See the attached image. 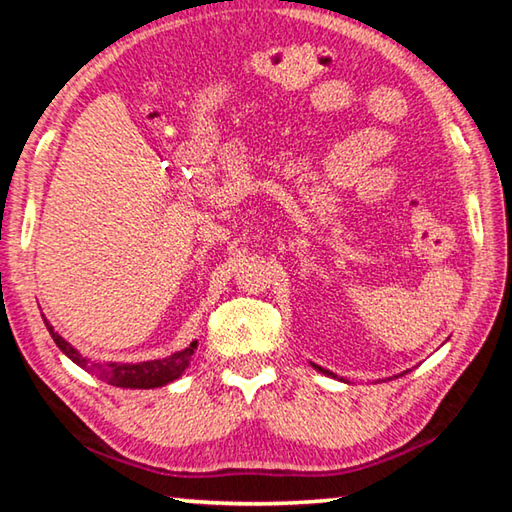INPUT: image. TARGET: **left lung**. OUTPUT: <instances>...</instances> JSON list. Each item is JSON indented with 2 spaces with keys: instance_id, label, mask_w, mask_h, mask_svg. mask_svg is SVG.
Here are the masks:
<instances>
[{
  "instance_id": "left-lung-1",
  "label": "left lung",
  "mask_w": 512,
  "mask_h": 512,
  "mask_svg": "<svg viewBox=\"0 0 512 512\" xmlns=\"http://www.w3.org/2000/svg\"><path fill=\"white\" fill-rule=\"evenodd\" d=\"M314 368H316V370H320V372H325V375H329V377H334V372H329V370H325V368H320V366H316V363H314Z\"/></svg>"
}]
</instances>
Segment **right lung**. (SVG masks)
Here are the masks:
<instances>
[{
	"mask_svg": "<svg viewBox=\"0 0 512 512\" xmlns=\"http://www.w3.org/2000/svg\"><path fill=\"white\" fill-rule=\"evenodd\" d=\"M45 325L49 329L51 339L56 341L58 348L63 350L67 357L76 363V366L85 368L88 372H92L97 379L108 381V384L119 386V388H158V386L169 384V381L183 375L185 368L189 366V359H192V354L198 345V341H194L189 348L173 352L167 359L142 361V363H97V361L81 357V354L76 352L72 345L63 339V336H58L54 332V327L47 323V318H45Z\"/></svg>",
	"mask_w": 512,
	"mask_h": 512,
	"instance_id": "obj_1",
	"label": "right lung"
}]
</instances>
